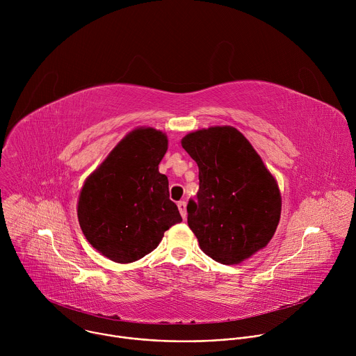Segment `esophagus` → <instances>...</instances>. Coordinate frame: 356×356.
Instances as JSON below:
<instances>
[{
	"instance_id": "esophagus-1",
	"label": "esophagus",
	"mask_w": 356,
	"mask_h": 356,
	"mask_svg": "<svg viewBox=\"0 0 356 356\" xmlns=\"http://www.w3.org/2000/svg\"><path fill=\"white\" fill-rule=\"evenodd\" d=\"M186 201H179L177 202V209H179V211H180V214H181V217H183V220H186V217H187V213H186Z\"/></svg>"
}]
</instances>
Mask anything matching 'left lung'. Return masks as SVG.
Returning a JSON list of instances; mask_svg holds the SVG:
<instances>
[{
	"mask_svg": "<svg viewBox=\"0 0 356 356\" xmlns=\"http://www.w3.org/2000/svg\"><path fill=\"white\" fill-rule=\"evenodd\" d=\"M181 146L198 166L197 201L187 222L201 250L222 265H238L264 249L280 221L276 179L250 142L234 127L187 134Z\"/></svg>",
	"mask_w": 356,
	"mask_h": 356,
	"instance_id": "left-lung-1",
	"label": "left lung"
}]
</instances>
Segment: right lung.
Segmentation results:
<instances>
[{
  "instance_id": "add662e5",
  "label": "right lung",
  "mask_w": 356,
  "mask_h": 356,
  "mask_svg": "<svg viewBox=\"0 0 356 356\" xmlns=\"http://www.w3.org/2000/svg\"><path fill=\"white\" fill-rule=\"evenodd\" d=\"M166 150V134L135 128L86 179L77 217L86 239L101 255L117 264L139 261L181 221L169 198V180L159 173Z\"/></svg>"
}]
</instances>
